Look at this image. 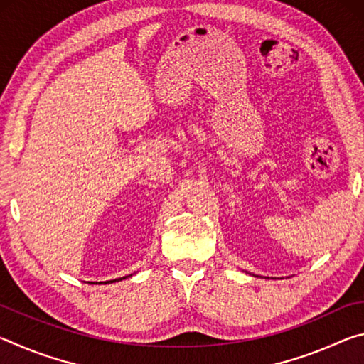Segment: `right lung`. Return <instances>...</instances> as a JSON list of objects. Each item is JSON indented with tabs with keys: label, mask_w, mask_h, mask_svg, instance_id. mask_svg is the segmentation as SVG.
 Listing matches in <instances>:
<instances>
[{
	"label": "right lung",
	"mask_w": 364,
	"mask_h": 364,
	"mask_svg": "<svg viewBox=\"0 0 364 364\" xmlns=\"http://www.w3.org/2000/svg\"><path fill=\"white\" fill-rule=\"evenodd\" d=\"M125 278H128V276H125ZM125 278H119V279H114V281H107V282H115V281H122V279H125Z\"/></svg>",
	"instance_id": "add662e5"
}]
</instances>
